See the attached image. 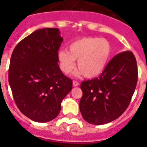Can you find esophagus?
Here are the masks:
<instances>
[{"label": "esophagus", "instance_id": "1", "mask_svg": "<svg viewBox=\"0 0 147 147\" xmlns=\"http://www.w3.org/2000/svg\"><path fill=\"white\" fill-rule=\"evenodd\" d=\"M72 85H73L74 87H76V86H78L79 83H78V82H77V81H73V82H72Z\"/></svg>", "mask_w": 147, "mask_h": 147}]
</instances>
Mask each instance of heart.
I'll return each instance as SVG.
<instances>
[{"instance_id": "1", "label": "heart", "mask_w": 147, "mask_h": 147, "mask_svg": "<svg viewBox=\"0 0 147 147\" xmlns=\"http://www.w3.org/2000/svg\"><path fill=\"white\" fill-rule=\"evenodd\" d=\"M111 46L105 39L85 37L74 41L68 47V51L62 49L58 53L60 69L65 74H70L78 67L85 77L94 78L105 69L111 55Z\"/></svg>"}]
</instances>
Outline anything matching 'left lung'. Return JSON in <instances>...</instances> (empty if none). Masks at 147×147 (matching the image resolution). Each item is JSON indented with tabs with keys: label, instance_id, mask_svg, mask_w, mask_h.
Segmentation results:
<instances>
[{
	"label": "left lung",
	"instance_id": "left-lung-1",
	"mask_svg": "<svg viewBox=\"0 0 147 147\" xmlns=\"http://www.w3.org/2000/svg\"><path fill=\"white\" fill-rule=\"evenodd\" d=\"M137 78L132 52L125 51L112 58L98 78L81 84L83 94L79 108L84 120L101 125L118 118L129 106Z\"/></svg>",
	"mask_w": 147,
	"mask_h": 147
}]
</instances>
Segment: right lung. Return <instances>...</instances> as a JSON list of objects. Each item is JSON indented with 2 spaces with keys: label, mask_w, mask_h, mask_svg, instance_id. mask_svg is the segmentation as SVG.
<instances>
[{
  "label": "right lung",
  "mask_w": 147,
  "mask_h": 147,
  "mask_svg": "<svg viewBox=\"0 0 147 147\" xmlns=\"http://www.w3.org/2000/svg\"><path fill=\"white\" fill-rule=\"evenodd\" d=\"M58 28L37 30L16 46L10 58L8 80L17 107L36 122L58 116L72 81L60 70L58 51L62 39Z\"/></svg>",
  "instance_id": "obj_1"
}]
</instances>
